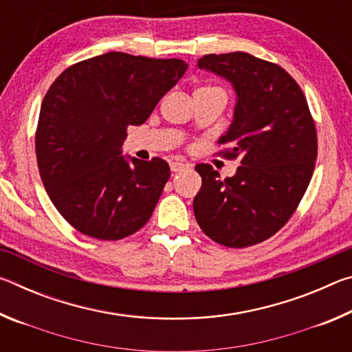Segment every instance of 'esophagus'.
<instances>
[{
	"label": "esophagus",
	"instance_id": "34e87169",
	"mask_svg": "<svg viewBox=\"0 0 352 352\" xmlns=\"http://www.w3.org/2000/svg\"><path fill=\"white\" fill-rule=\"evenodd\" d=\"M188 168H189V164L182 163V162H172L170 163V170L172 172H182V170L188 169Z\"/></svg>",
	"mask_w": 352,
	"mask_h": 352
}]
</instances>
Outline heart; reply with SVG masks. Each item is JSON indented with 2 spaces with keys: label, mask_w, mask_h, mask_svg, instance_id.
Returning <instances> with one entry per match:
<instances>
[{
  "label": "heart",
  "mask_w": 352,
  "mask_h": 352,
  "mask_svg": "<svg viewBox=\"0 0 352 352\" xmlns=\"http://www.w3.org/2000/svg\"><path fill=\"white\" fill-rule=\"evenodd\" d=\"M205 88H214V87H205Z\"/></svg>",
  "instance_id": "1"
}]
</instances>
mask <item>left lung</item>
I'll use <instances>...</instances> for the list:
<instances>
[{"instance_id": "obj_1", "label": "left lung", "mask_w": 352, "mask_h": 352, "mask_svg": "<svg viewBox=\"0 0 352 352\" xmlns=\"http://www.w3.org/2000/svg\"><path fill=\"white\" fill-rule=\"evenodd\" d=\"M199 68L233 83L234 119L219 155L241 160L236 175L197 164L201 188L194 214L204 233L230 248H245L278 233L294 216L317 160V129L300 85L279 65L247 52L208 54Z\"/></svg>"}]
</instances>
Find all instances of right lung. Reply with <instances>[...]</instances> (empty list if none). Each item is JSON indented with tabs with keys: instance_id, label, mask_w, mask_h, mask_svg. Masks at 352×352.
<instances>
[{
	"instance_id": "add662e5",
	"label": "right lung",
	"mask_w": 352,
	"mask_h": 352,
	"mask_svg": "<svg viewBox=\"0 0 352 352\" xmlns=\"http://www.w3.org/2000/svg\"><path fill=\"white\" fill-rule=\"evenodd\" d=\"M180 58L126 52L71 65L41 102L35 153L57 211L82 234L119 241L151 219L170 177L162 158L121 155L129 126H141L182 79Z\"/></svg>"
}]
</instances>
